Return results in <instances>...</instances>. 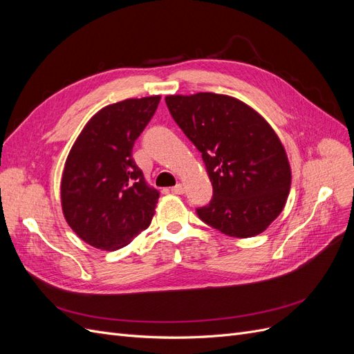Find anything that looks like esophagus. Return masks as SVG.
I'll list each match as a JSON object with an SVG mask.
<instances>
[{
	"label": "esophagus",
	"mask_w": 354,
	"mask_h": 354,
	"mask_svg": "<svg viewBox=\"0 0 354 354\" xmlns=\"http://www.w3.org/2000/svg\"><path fill=\"white\" fill-rule=\"evenodd\" d=\"M171 192L176 195H183L185 194V186L181 183H177L174 187H171Z\"/></svg>",
	"instance_id": "obj_1"
}]
</instances>
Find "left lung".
Here are the masks:
<instances>
[{
  "label": "left lung",
  "instance_id": "left-lung-1",
  "mask_svg": "<svg viewBox=\"0 0 354 354\" xmlns=\"http://www.w3.org/2000/svg\"><path fill=\"white\" fill-rule=\"evenodd\" d=\"M165 103L202 153L212 185V199L196 208L198 217L233 238L264 232L282 212L291 187V167L273 128L230 95H167Z\"/></svg>",
  "mask_w": 354,
  "mask_h": 354
}]
</instances>
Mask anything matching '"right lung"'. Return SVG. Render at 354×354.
Segmentation results:
<instances>
[{
	"label": "right lung",
	"mask_w": 354,
	"mask_h": 354,
	"mask_svg": "<svg viewBox=\"0 0 354 354\" xmlns=\"http://www.w3.org/2000/svg\"><path fill=\"white\" fill-rule=\"evenodd\" d=\"M160 95L106 106L84 127L63 169L62 209L88 245L115 251L147 229L159 192L149 187L133 159V146Z\"/></svg>",
	"instance_id": "right-lung-1"
}]
</instances>
